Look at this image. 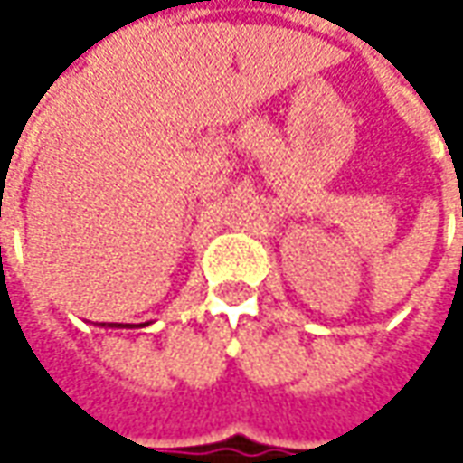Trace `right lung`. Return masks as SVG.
I'll return each instance as SVG.
<instances>
[{
    "mask_svg": "<svg viewBox=\"0 0 463 463\" xmlns=\"http://www.w3.org/2000/svg\"><path fill=\"white\" fill-rule=\"evenodd\" d=\"M146 325H149V322H144V325H118V322H102V325H99V327H116V329H123V327H146Z\"/></svg>",
    "mask_w": 463,
    "mask_h": 463,
    "instance_id": "right-lung-1",
    "label": "right lung"
}]
</instances>
